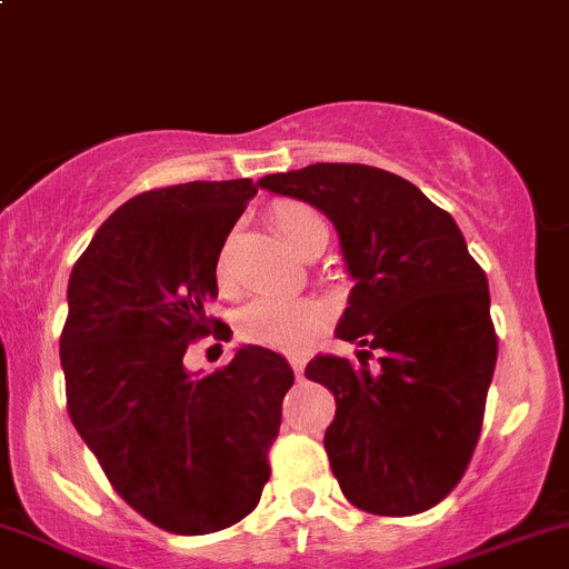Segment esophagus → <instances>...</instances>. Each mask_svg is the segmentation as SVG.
<instances>
[{"label": "esophagus", "instance_id": "obj_1", "mask_svg": "<svg viewBox=\"0 0 569 569\" xmlns=\"http://www.w3.org/2000/svg\"><path fill=\"white\" fill-rule=\"evenodd\" d=\"M289 363H291V369H295V375L302 377V371H306V360H302L300 355H291Z\"/></svg>", "mask_w": 569, "mask_h": 569}]
</instances>
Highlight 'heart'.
<instances>
[{
    "label": "heart",
    "mask_w": 569,
    "mask_h": 569,
    "mask_svg": "<svg viewBox=\"0 0 569 569\" xmlns=\"http://www.w3.org/2000/svg\"><path fill=\"white\" fill-rule=\"evenodd\" d=\"M269 222L278 231V237L289 244L297 256H306L311 248L313 237L327 231L325 222L311 206L286 200L269 209ZM231 244H222L217 256V280L222 286H231ZM327 325V308L319 300H272V297H256L239 308L237 327L242 338L261 347L283 349V352H300L313 338L319 336L321 327Z\"/></svg>",
    "instance_id": "b5f03b06"
}]
</instances>
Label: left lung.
<instances>
[{
	"mask_svg": "<svg viewBox=\"0 0 569 569\" xmlns=\"http://www.w3.org/2000/svg\"><path fill=\"white\" fill-rule=\"evenodd\" d=\"M258 187L319 209L355 280L336 336L363 347L358 363L317 355L306 366L336 396L325 449L343 496L388 518L432 509L473 457L496 371L485 269L455 217L388 170L319 162Z\"/></svg>",
	"mask_w": 569,
	"mask_h": 569,
	"instance_id": "obj_1",
	"label": "left lung"
}]
</instances>
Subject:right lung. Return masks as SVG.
Returning a JSON list of instances; mask_svg holds the SVG:
<instances>
[{
    "label": "right lung",
    "instance_id": "right-lung-1",
    "mask_svg": "<svg viewBox=\"0 0 569 569\" xmlns=\"http://www.w3.org/2000/svg\"><path fill=\"white\" fill-rule=\"evenodd\" d=\"M258 192L250 178L189 181L126 200L68 280L60 336L68 416L129 507L173 533H211L256 509L295 382L283 355L244 343L214 375L183 366L217 256Z\"/></svg>",
    "mask_w": 569,
    "mask_h": 569
}]
</instances>
